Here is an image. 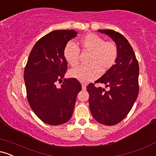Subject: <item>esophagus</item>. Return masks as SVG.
Wrapping results in <instances>:
<instances>
[{
	"label": "esophagus",
	"mask_w": 156,
	"mask_h": 156,
	"mask_svg": "<svg viewBox=\"0 0 156 156\" xmlns=\"http://www.w3.org/2000/svg\"><path fill=\"white\" fill-rule=\"evenodd\" d=\"M82 89H83V90H86V89H87V86L84 83H82Z\"/></svg>",
	"instance_id": "1"
}]
</instances>
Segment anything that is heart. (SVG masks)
I'll use <instances>...</instances> for the list:
<instances>
[{
	"label": "heart",
	"instance_id": "1",
	"mask_svg": "<svg viewBox=\"0 0 156 156\" xmlns=\"http://www.w3.org/2000/svg\"><path fill=\"white\" fill-rule=\"evenodd\" d=\"M83 53H89L88 66L73 69L69 75L80 82L87 83L96 79L101 70L106 72L114 67L118 57V48L114 41H105L101 36L89 33L78 42ZM64 57L71 67H76L80 61V50L76 44L68 42L64 48Z\"/></svg>",
	"mask_w": 156,
	"mask_h": 156
}]
</instances>
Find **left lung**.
Returning <instances> with one entry per match:
<instances>
[{"mask_svg": "<svg viewBox=\"0 0 156 156\" xmlns=\"http://www.w3.org/2000/svg\"><path fill=\"white\" fill-rule=\"evenodd\" d=\"M98 31L108 35L115 42L118 57L114 67L95 81L105 84L110 88L108 91L95 87L93 83L87 86L89 108L97 122L114 125L126 117L138 97L139 64L133 48L124 36L113 30Z\"/></svg>", "mask_w": 156, "mask_h": 156, "instance_id": "8db88e82", "label": "left lung"}]
</instances>
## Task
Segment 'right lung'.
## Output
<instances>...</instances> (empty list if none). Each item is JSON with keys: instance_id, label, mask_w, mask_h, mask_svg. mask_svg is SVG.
Listing matches in <instances>:
<instances>
[{"instance_id": "1", "label": "right lung", "mask_w": 156, "mask_h": 156, "mask_svg": "<svg viewBox=\"0 0 156 156\" xmlns=\"http://www.w3.org/2000/svg\"><path fill=\"white\" fill-rule=\"evenodd\" d=\"M77 34L74 30H58L44 35L32 48L25 67L28 103L36 115L48 125H62L69 120L82 89L74 78H64L59 88L55 86L67 69L64 48Z\"/></svg>"}]
</instances>
